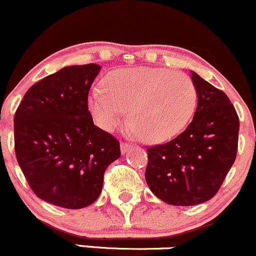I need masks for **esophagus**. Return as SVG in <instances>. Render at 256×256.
<instances>
[{
  "mask_svg": "<svg viewBox=\"0 0 256 256\" xmlns=\"http://www.w3.org/2000/svg\"><path fill=\"white\" fill-rule=\"evenodd\" d=\"M130 148H132V145H129L128 142H122V144H120V152L124 155V154H127L128 151L130 150Z\"/></svg>",
  "mask_w": 256,
  "mask_h": 256,
  "instance_id": "esophagus-1",
  "label": "esophagus"
}]
</instances>
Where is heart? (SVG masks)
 I'll return each instance as SVG.
<instances>
[{
    "label": "heart",
    "mask_w": 256,
    "mask_h": 256,
    "mask_svg": "<svg viewBox=\"0 0 256 256\" xmlns=\"http://www.w3.org/2000/svg\"><path fill=\"white\" fill-rule=\"evenodd\" d=\"M198 102L190 76L167 68H126L110 73L104 89L89 95V111L104 130L120 127L128 110L130 132L148 142L174 138L188 126Z\"/></svg>",
    "instance_id": "obj_1"
}]
</instances>
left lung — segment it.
Returning a JSON list of instances; mask_svg holds the SVG:
<instances>
[{"instance_id": "8db88e82", "label": "left lung", "mask_w": 256, "mask_h": 256, "mask_svg": "<svg viewBox=\"0 0 256 256\" xmlns=\"http://www.w3.org/2000/svg\"><path fill=\"white\" fill-rule=\"evenodd\" d=\"M198 92L193 120L171 142L148 148L145 180L170 205L193 206L215 196L236 160L239 118L222 90L192 70Z\"/></svg>"}]
</instances>
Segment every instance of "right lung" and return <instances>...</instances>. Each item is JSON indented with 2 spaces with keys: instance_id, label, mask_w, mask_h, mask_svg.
Wrapping results in <instances>:
<instances>
[{
  "instance_id": "add662e5",
  "label": "right lung",
  "mask_w": 256,
  "mask_h": 256,
  "mask_svg": "<svg viewBox=\"0 0 256 256\" xmlns=\"http://www.w3.org/2000/svg\"><path fill=\"white\" fill-rule=\"evenodd\" d=\"M101 67L70 66L26 92L14 114V150L32 190L64 208L92 204L104 173L120 156V142L96 127L88 107Z\"/></svg>"
}]
</instances>
